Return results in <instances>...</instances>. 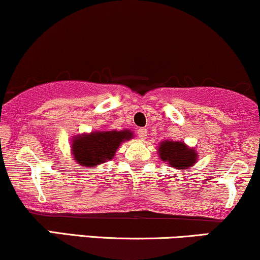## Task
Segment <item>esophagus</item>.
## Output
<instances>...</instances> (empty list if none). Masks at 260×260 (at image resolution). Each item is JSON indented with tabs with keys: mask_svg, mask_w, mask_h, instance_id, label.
I'll return each instance as SVG.
<instances>
[{
	"mask_svg": "<svg viewBox=\"0 0 260 260\" xmlns=\"http://www.w3.org/2000/svg\"><path fill=\"white\" fill-rule=\"evenodd\" d=\"M146 133H148V129H146V128H139L138 132H137V134H138V137L140 139H145Z\"/></svg>",
	"mask_w": 260,
	"mask_h": 260,
	"instance_id": "esophagus-1",
	"label": "esophagus"
}]
</instances>
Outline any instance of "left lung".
Wrapping results in <instances>:
<instances>
[{
	"instance_id": "1",
	"label": "left lung",
	"mask_w": 260,
	"mask_h": 260,
	"mask_svg": "<svg viewBox=\"0 0 260 260\" xmlns=\"http://www.w3.org/2000/svg\"><path fill=\"white\" fill-rule=\"evenodd\" d=\"M158 155L164 162L178 170H187L198 161L199 154L195 149L189 148L184 142L164 140L158 145Z\"/></svg>"
}]
</instances>
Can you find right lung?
<instances>
[{"label": "right lung", "mask_w": 260, "mask_h": 260, "mask_svg": "<svg viewBox=\"0 0 260 260\" xmlns=\"http://www.w3.org/2000/svg\"><path fill=\"white\" fill-rule=\"evenodd\" d=\"M133 138L129 129L96 131L74 137L71 152L76 162L83 167H96L112 160L121 143Z\"/></svg>", "instance_id": "obj_1"}]
</instances>
